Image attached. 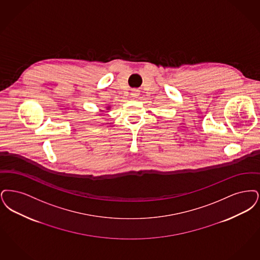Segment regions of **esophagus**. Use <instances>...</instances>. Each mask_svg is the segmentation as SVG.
<instances>
[{
  "label": "esophagus",
  "mask_w": 260,
  "mask_h": 260,
  "mask_svg": "<svg viewBox=\"0 0 260 260\" xmlns=\"http://www.w3.org/2000/svg\"><path fill=\"white\" fill-rule=\"evenodd\" d=\"M139 95H140V92H139L138 89H133L132 92H131V96H132L133 98H137Z\"/></svg>",
  "instance_id": "obj_1"
}]
</instances>
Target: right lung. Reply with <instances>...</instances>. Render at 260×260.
Here are the masks:
<instances>
[{"mask_svg": "<svg viewBox=\"0 0 260 260\" xmlns=\"http://www.w3.org/2000/svg\"><path fill=\"white\" fill-rule=\"evenodd\" d=\"M108 108H110V107H108Z\"/></svg>", "mask_w": 260, "mask_h": 260, "instance_id": "obj_1", "label": "right lung"}]
</instances>
